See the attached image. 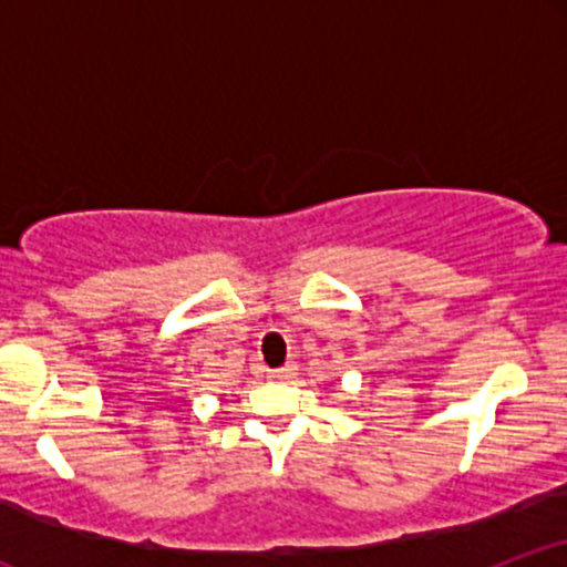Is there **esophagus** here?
Listing matches in <instances>:
<instances>
[{"mask_svg":"<svg viewBox=\"0 0 567 567\" xmlns=\"http://www.w3.org/2000/svg\"><path fill=\"white\" fill-rule=\"evenodd\" d=\"M292 375H296V368H292V365L269 370V379H271V381H290Z\"/></svg>","mask_w":567,"mask_h":567,"instance_id":"34e87169","label":"esophagus"}]
</instances>
